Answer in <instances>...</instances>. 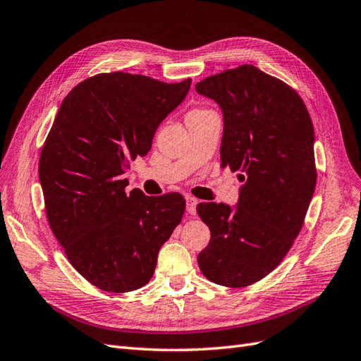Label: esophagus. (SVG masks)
Here are the masks:
<instances>
[{
	"label": "esophagus",
	"instance_id": "esophagus-1",
	"mask_svg": "<svg viewBox=\"0 0 361 361\" xmlns=\"http://www.w3.org/2000/svg\"><path fill=\"white\" fill-rule=\"evenodd\" d=\"M197 202L199 201H197L196 197H193L190 195L185 196V204H188V212H189V214H192V216L196 214V205H197Z\"/></svg>",
	"mask_w": 361,
	"mask_h": 361
}]
</instances>
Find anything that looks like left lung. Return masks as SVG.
<instances>
[{
    "label": "left lung",
    "mask_w": 361,
    "mask_h": 361,
    "mask_svg": "<svg viewBox=\"0 0 361 361\" xmlns=\"http://www.w3.org/2000/svg\"><path fill=\"white\" fill-rule=\"evenodd\" d=\"M195 87L220 105L221 168L244 181L235 207H196L211 231L197 264L212 283L247 287L281 263L303 226L317 183L312 120L295 89L255 65Z\"/></svg>",
    "instance_id": "1"
}]
</instances>
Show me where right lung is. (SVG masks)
<instances>
[{
  "instance_id": "add662e5",
  "label": "right lung",
  "mask_w": 361,
  "mask_h": 361,
  "mask_svg": "<svg viewBox=\"0 0 361 361\" xmlns=\"http://www.w3.org/2000/svg\"><path fill=\"white\" fill-rule=\"evenodd\" d=\"M190 85L117 71L86 78L61 104L38 164L46 214L74 269L101 290L149 283L183 219L180 193L128 195L123 173L150 152L157 126Z\"/></svg>"
}]
</instances>
